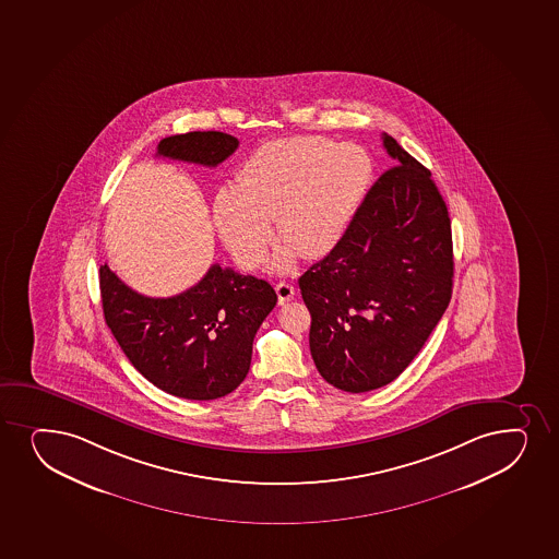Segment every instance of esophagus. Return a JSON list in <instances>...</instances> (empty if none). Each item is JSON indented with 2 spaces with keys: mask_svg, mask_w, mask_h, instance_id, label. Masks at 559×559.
<instances>
[{
  "mask_svg": "<svg viewBox=\"0 0 559 559\" xmlns=\"http://www.w3.org/2000/svg\"><path fill=\"white\" fill-rule=\"evenodd\" d=\"M277 302L287 304L295 298V287L290 283H277L276 285Z\"/></svg>",
  "mask_w": 559,
  "mask_h": 559,
  "instance_id": "obj_1",
  "label": "esophagus"
}]
</instances>
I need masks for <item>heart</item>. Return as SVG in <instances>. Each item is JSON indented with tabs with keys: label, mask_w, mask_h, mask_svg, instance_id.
Returning <instances> with one entry per match:
<instances>
[{
	"label": "heart",
	"mask_w": 559,
	"mask_h": 559,
	"mask_svg": "<svg viewBox=\"0 0 559 559\" xmlns=\"http://www.w3.org/2000/svg\"><path fill=\"white\" fill-rule=\"evenodd\" d=\"M369 154L353 143L296 135L264 143L246 158L235 188H222L212 205L227 250L246 269L269 255L272 227L283 240L277 269L298 253L319 259L345 240L371 185Z\"/></svg>",
	"instance_id": "b5f03b06"
}]
</instances>
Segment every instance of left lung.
<instances>
[{
  "label": "left lung",
  "instance_id": "1",
  "mask_svg": "<svg viewBox=\"0 0 559 559\" xmlns=\"http://www.w3.org/2000/svg\"><path fill=\"white\" fill-rule=\"evenodd\" d=\"M382 142L397 166L367 192L345 240L298 280L314 366L350 393L390 384L411 366L453 289L445 201L427 167L392 135Z\"/></svg>",
  "mask_w": 559,
  "mask_h": 559
}]
</instances>
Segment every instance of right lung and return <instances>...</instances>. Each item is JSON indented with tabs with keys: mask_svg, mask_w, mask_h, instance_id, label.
I'll return each instance as SVG.
<instances>
[{
	"mask_svg": "<svg viewBox=\"0 0 559 559\" xmlns=\"http://www.w3.org/2000/svg\"><path fill=\"white\" fill-rule=\"evenodd\" d=\"M238 147L224 132H188L158 143V156L216 167ZM104 319L130 364L175 397L211 401L237 390L250 371L257 330L277 302L264 280L212 264L200 283L169 298H148L103 264Z\"/></svg>",
	"mask_w": 559,
	"mask_h": 559,
	"instance_id": "right-lung-1",
	"label": "right lung"
}]
</instances>
